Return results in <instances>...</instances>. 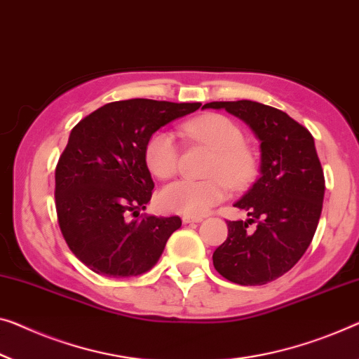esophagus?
<instances>
[{"label": "esophagus", "instance_id": "34e87169", "mask_svg": "<svg viewBox=\"0 0 359 359\" xmlns=\"http://www.w3.org/2000/svg\"><path fill=\"white\" fill-rule=\"evenodd\" d=\"M182 221H184V224H198V222H201L203 219L201 217H194V216H184L182 217Z\"/></svg>", "mask_w": 359, "mask_h": 359}]
</instances>
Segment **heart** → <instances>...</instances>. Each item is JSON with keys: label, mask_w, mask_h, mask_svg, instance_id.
<instances>
[{"label": "heart", "mask_w": 359, "mask_h": 359, "mask_svg": "<svg viewBox=\"0 0 359 359\" xmlns=\"http://www.w3.org/2000/svg\"><path fill=\"white\" fill-rule=\"evenodd\" d=\"M182 133L214 149V159L206 180L180 179L163 187L158 195L164 211L203 216L214 205L226 200L229 184L235 189L250 184L256 172V158L245 147V135L232 119L222 114H208L182 126ZM180 161L179 145L168 130H156L145 145V163L158 179H169L177 172Z\"/></svg>", "instance_id": "obj_1"}]
</instances>
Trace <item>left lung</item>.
<instances>
[{"label": "left lung", "mask_w": 359, "mask_h": 359, "mask_svg": "<svg viewBox=\"0 0 359 359\" xmlns=\"http://www.w3.org/2000/svg\"><path fill=\"white\" fill-rule=\"evenodd\" d=\"M203 108L237 116L261 142L259 179L233 205L250 219L227 221V238L212 264L238 285H264L298 263L316 232L325 182L314 138L287 112L256 101H212Z\"/></svg>", "instance_id": "1"}]
</instances>
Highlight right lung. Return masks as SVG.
I'll list each match as a JSON object with an SVG mask.
<instances>
[{"label":"right lung","mask_w":359,"mask_h":359,"mask_svg":"<svg viewBox=\"0 0 359 359\" xmlns=\"http://www.w3.org/2000/svg\"><path fill=\"white\" fill-rule=\"evenodd\" d=\"M201 103L124 100L101 106L72 128L55 172L57 222L67 247L96 274L140 276L182 226L179 216H140L151 200L145 163L151 133Z\"/></svg>","instance_id":"add662e5"}]
</instances>
